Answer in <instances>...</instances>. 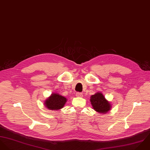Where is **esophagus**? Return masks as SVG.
<instances>
[{"label":"esophagus","mask_w":150,"mask_h":150,"mask_svg":"<svg viewBox=\"0 0 150 150\" xmlns=\"http://www.w3.org/2000/svg\"><path fill=\"white\" fill-rule=\"evenodd\" d=\"M76 96L78 97H82L83 96V95L81 93H76Z\"/></svg>","instance_id":"34e87169"}]
</instances>
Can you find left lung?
<instances>
[{"label":"left lung","instance_id":"obj_1","mask_svg":"<svg viewBox=\"0 0 150 150\" xmlns=\"http://www.w3.org/2000/svg\"><path fill=\"white\" fill-rule=\"evenodd\" d=\"M90 101L93 108L98 113L105 114L111 109V103L101 92H97L91 96Z\"/></svg>","mask_w":150,"mask_h":150}]
</instances>
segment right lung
Here are the masks:
<instances>
[{
	"label": "right lung",
	"mask_w": 150,
	"mask_h": 150,
	"mask_svg": "<svg viewBox=\"0 0 150 150\" xmlns=\"http://www.w3.org/2000/svg\"><path fill=\"white\" fill-rule=\"evenodd\" d=\"M67 101L66 97L57 93H54L45 101L44 104L48 110L57 111L64 107Z\"/></svg>",
	"instance_id": "obj_1"
}]
</instances>
